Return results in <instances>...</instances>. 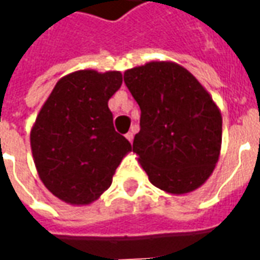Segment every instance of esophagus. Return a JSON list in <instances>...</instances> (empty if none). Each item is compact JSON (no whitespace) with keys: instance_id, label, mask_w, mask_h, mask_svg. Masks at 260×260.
Listing matches in <instances>:
<instances>
[{"instance_id":"esophagus-1","label":"esophagus","mask_w":260,"mask_h":260,"mask_svg":"<svg viewBox=\"0 0 260 260\" xmlns=\"http://www.w3.org/2000/svg\"><path fill=\"white\" fill-rule=\"evenodd\" d=\"M125 138H126V139H128L131 143H132V141H134V132H128V134L125 135Z\"/></svg>"}]
</instances>
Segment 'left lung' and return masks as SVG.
Returning a JSON list of instances; mask_svg holds the SVG:
<instances>
[{
	"label": "left lung",
	"instance_id": "8db88e82",
	"mask_svg": "<svg viewBox=\"0 0 260 260\" xmlns=\"http://www.w3.org/2000/svg\"><path fill=\"white\" fill-rule=\"evenodd\" d=\"M124 82L141 107L134 153L149 181L171 195L201 188L221 150L223 119L210 93L173 61L126 69Z\"/></svg>",
	"mask_w": 260,
	"mask_h": 260
}]
</instances>
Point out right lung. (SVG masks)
Masks as SVG:
<instances>
[{
  "instance_id": "add662e5",
  "label": "right lung",
  "mask_w": 260,
  "mask_h": 260,
  "mask_svg": "<svg viewBox=\"0 0 260 260\" xmlns=\"http://www.w3.org/2000/svg\"><path fill=\"white\" fill-rule=\"evenodd\" d=\"M122 85L119 71L80 69L62 76L30 131L39 178L59 201L86 206L107 191L132 150L115 132L108 100Z\"/></svg>"
}]
</instances>
